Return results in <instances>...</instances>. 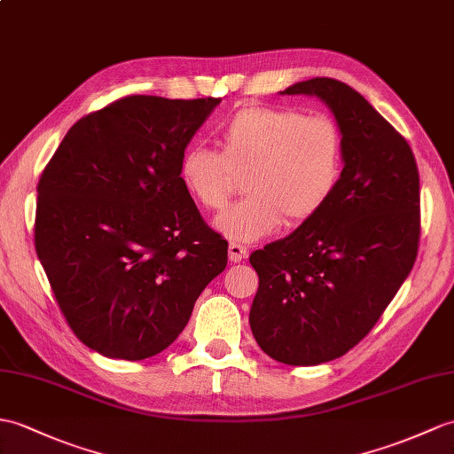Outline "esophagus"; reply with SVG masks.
Instances as JSON below:
<instances>
[{"mask_svg":"<svg viewBox=\"0 0 454 454\" xmlns=\"http://www.w3.org/2000/svg\"><path fill=\"white\" fill-rule=\"evenodd\" d=\"M228 255L231 262H241L247 255H249V247L238 244V241H230L228 246Z\"/></svg>","mask_w":454,"mask_h":454,"instance_id":"1","label":"esophagus"}]
</instances>
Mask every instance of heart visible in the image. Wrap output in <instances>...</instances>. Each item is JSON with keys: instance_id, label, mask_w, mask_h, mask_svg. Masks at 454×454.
Returning <instances> with one entry per match:
<instances>
[{"instance_id": "obj_1", "label": "heart", "mask_w": 454, "mask_h": 454, "mask_svg": "<svg viewBox=\"0 0 454 454\" xmlns=\"http://www.w3.org/2000/svg\"><path fill=\"white\" fill-rule=\"evenodd\" d=\"M342 131L331 115L292 106H241L218 131V153L193 145L179 156L185 193L205 210L224 208L238 179L244 201L216 218L230 239L255 241L309 223L329 205L342 177Z\"/></svg>"}]
</instances>
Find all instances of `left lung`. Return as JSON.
Segmentation results:
<instances>
[{
  "instance_id": "obj_1",
  "label": "left lung",
  "mask_w": 454,
  "mask_h": 454,
  "mask_svg": "<svg viewBox=\"0 0 454 454\" xmlns=\"http://www.w3.org/2000/svg\"><path fill=\"white\" fill-rule=\"evenodd\" d=\"M284 94H315L333 110L344 168L317 216L251 253L259 290L249 325L272 360L317 365L370 334L412 270L419 174L404 137L346 82L315 77Z\"/></svg>"
}]
</instances>
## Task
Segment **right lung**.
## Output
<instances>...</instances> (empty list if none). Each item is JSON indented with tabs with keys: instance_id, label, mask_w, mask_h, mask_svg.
Wrapping results in <instances>:
<instances>
[{
	"instance_id": "1",
	"label": "right lung",
	"mask_w": 454,
	"mask_h": 454,
	"mask_svg": "<svg viewBox=\"0 0 454 454\" xmlns=\"http://www.w3.org/2000/svg\"><path fill=\"white\" fill-rule=\"evenodd\" d=\"M218 102L123 97L73 125L40 176L36 255L71 331L102 356L166 350L226 269L228 241L177 176Z\"/></svg>"
}]
</instances>
